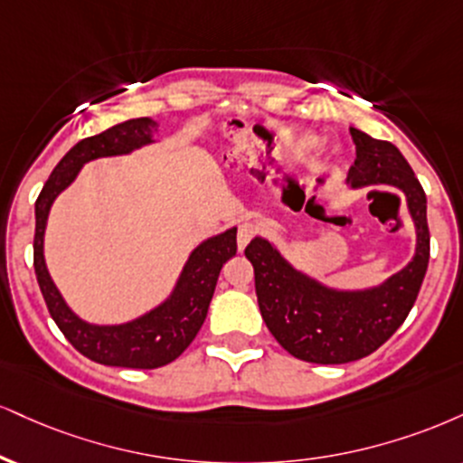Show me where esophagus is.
Returning <instances> with one entry per match:
<instances>
[{
    "label": "esophagus",
    "instance_id": "34e87169",
    "mask_svg": "<svg viewBox=\"0 0 463 463\" xmlns=\"http://www.w3.org/2000/svg\"><path fill=\"white\" fill-rule=\"evenodd\" d=\"M254 235H256V226L250 224V222H246V224L239 226V231H237V248L239 250L246 248L248 243L252 241Z\"/></svg>",
    "mask_w": 463,
    "mask_h": 463
}]
</instances>
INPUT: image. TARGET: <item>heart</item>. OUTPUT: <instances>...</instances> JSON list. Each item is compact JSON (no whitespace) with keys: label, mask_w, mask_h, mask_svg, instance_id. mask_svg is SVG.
<instances>
[{"label":"heart","mask_w":463,"mask_h":463,"mask_svg":"<svg viewBox=\"0 0 463 463\" xmlns=\"http://www.w3.org/2000/svg\"><path fill=\"white\" fill-rule=\"evenodd\" d=\"M295 144V140H282L278 144V153H287V150H291V146ZM327 157V146L323 140H310L306 144V150H304V161L310 165H321L323 159Z\"/></svg>","instance_id":"obj_1"}]
</instances>
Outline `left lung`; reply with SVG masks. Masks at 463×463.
I'll list each match as a JSON object with an SVG mask.
<instances>
[{
	"label": "left lung",
	"mask_w": 463,
	"mask_h": 463,
	"mask_svg": "<svg viewBox=\"0 0 463 463\" xmlns=\"http://www.w3.org/2000/svg\"><path fill=\"white\" fill-rule=\"evenodd\" d=\"M355 161L352 189L388 185L403 192L416 228L414 256L382 285L336 288L293 267L274 243L254 237L246 248L265 326L295 358L315 364H345L382 347L410 315L429 263L427 196L399 148L369 133L349 129Z\"/></svg>",
	"instance_id": "8db88e82"
}]
</instances>
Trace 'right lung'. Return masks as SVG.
<instances>
[{
	"label": "right lung",
	"mask_w": 463,
	"mask_h": 463,
	"mask_svg": "<svg viewBox=\"0 0 463 463\" xmlns=\"http://www.w3.org/2000/svg\"><path fill=\"white\" fill-rule=\"evenodd\" d=\"M157 127L159 122L153 118H131L109 127L99 136L77 142L55 165L36 200L34 269L38 287L55 326L62 330L77 352L99 364L122 366V369H157L176 360L196 338L207 319L222 267L237 254L235 226L204 239L192 250L168 298L148 313L127 323H114V326L88 323L72 313L71 306L64 302L44 263V228L52 204L75 181L88 161L129 155L136 148L153 144V133L157 131Z\"/></svg>",
	"instance_id": "add662e5"
}]
</instances>
